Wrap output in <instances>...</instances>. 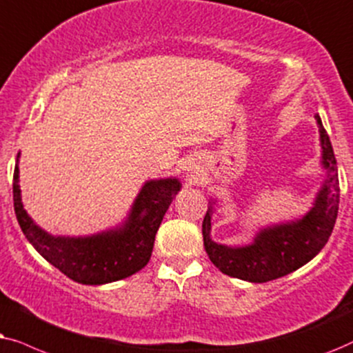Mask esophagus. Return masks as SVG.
I'll return each instance as SVG.
<instances>
[{"label": "esophagus", "instance_id": "1", "mask_svg": "<svg viewBox=\"0 0 353 353\" xmlns=\"http://www.w3.org/2000/svg\"><path fill=\"white\" fill-rule=\"evenodd\" d=\"M190 176H192V174H190ZM194 179H195V171H194Z\"/></svg>", "mask_w": 353, "mask_h": 353}]
</instances>
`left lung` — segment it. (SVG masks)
I'll return each instance as SVG.
<instances>
[{"instance_id":"left-lung-1","label":"left lung","mask_w":353,"mask_h":353,"mask_svg":"<svg viewBox=\"0 0 353 353\" xmlns=\"http://www.w3.org/2000/svg\"><path fill=\"white\" fill-rule=\"evenodd\" d=\"M314 119L318 122L323 148L321 163L327 176L314 199L313 208L302 219L261 229L250 245L228 247L211 241L213 206L206 211L201 224L203 245L211 263L224 274L248 283H268L283 278L307 265L330 241L339 211V176L330 135L318 114Z\"/></svg>"}]
</instances>
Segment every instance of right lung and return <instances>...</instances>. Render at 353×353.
I'll return each instance as SVG.
<instances>
[{
  "label": "right lung",
  "mask_w": 353,
  "mask_h": 353,
  "mask_svg": "<svg viewBox=\"0 0 353 353\" xmlns=\"http://www.w3.org/2000/svg\"><path fill=\"white\" fill-rule=\"evenodd\" d=\"M179 190L181 182L172 177L148 181L121 228L87 237H56L39 228L23 210L17 164L12 181L14 211L23 236L63 274L87 285L114 283L147 266L163 216Z\"/></svg>",
  "instance_id": "obj_1"
}]
</instances>
